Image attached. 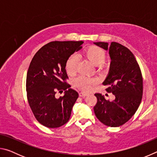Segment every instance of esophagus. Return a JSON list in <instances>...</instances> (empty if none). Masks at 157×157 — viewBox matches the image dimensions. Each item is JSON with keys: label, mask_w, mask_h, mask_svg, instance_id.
Wrapping results in <instances>:
<instances>
[{"label": "esophagus", "mask_w": 157, "mask_h": 157, "mask_svg": "<svg viewBox=\"0 0 157 157\" xmlns=\"http://www.w3.org/2000/svg\"><path fill=\"white\" fill-rule=\"evenodd\" d=\"M88 95L87 93H85V92H80L79 93V96L82 97V98H84L85 96H86V95Z\"/></svg>", "instance_id": "esophagus-1"}]
</instances>
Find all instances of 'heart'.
Returning <instances> with one entry per match:
<instances>
[{"mask_svg": "<svg viewBox=\"0 0 157 157\" xmlns=\"http://www.w3.org/2000/svg\"><path fill=\"white\" fill-rule=\"evenodd\" d=\"M83 54L85 57L92 62L98 67H102L106 59V52L102 48L95 45L87 46L84 50ZM78 57L73 55L68 58L66 62V71L68 75H75L78 70ZM95 79L87 78L84 76H79L74 80L75 86L79 87L84 91H89L94 84H96Z\"/></svg>", "mask_w": 157, "mask_h": 157, "instance_id": "b5f03b06", "label": "heart"}]
</instances>
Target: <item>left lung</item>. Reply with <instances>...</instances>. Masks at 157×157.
I'll use <instances>...</instances> for the list:
<instances>
[{"label": "left lung", "instance_id": "obj_1", "mask_svg": "<svg viewBox=\"0 0 157 157\" xmlns=\"http://www.w3.org/2000/svg\"><path fill=\"white\" fill-rule=\"evenodd\" d=\"M108 50L111 67L103 85L108 86L107 93H112L115 100H106L100 94H95L97 102L94 110L97 118L109 127H119L127 123L136 113L143 96V77L139 63L130 50L116 42L109 46L105 42L95 43Z\"/></svg>", "mask_w": 157, "mask_h": 157}]
</instances>
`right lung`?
<instances>
[{
    "label": "right lung",
    "instance_id": "add662e5",
    "mask_svg": "<svg viewBox=\"0 0 157 157\" xmlns=\"http://www.w3.org/2000/svg\"><path fill=\"white\" fill-rule=\"evenodd\" d=\"M84 41H52L34 55L28 68L26 91L28 104L36 121L48 128L63 125L79 96L67 83L66 62ZM63 97L57 98V92Z\"/></svg>",
    "mask_w": 157,
    "mask_h": 157
}]
</instances>
